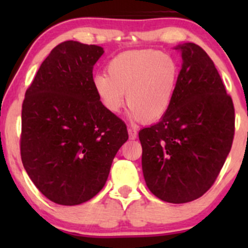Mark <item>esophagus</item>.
<instances>
[{"instance_id": "34e87169", "label": "esophagus", "mask_w": 248, "mask_h": 248, "mask_svg": "<svg viewBox=\"0 0 248 248\" xmlns=\"http://www.w3.org/2000/svg\"><path fill=\"white\" fill-rule=\"evenodd\" d=\"M128 135H129L130 140H135L136 136H138V132H136L135 128L128 127Z\"/></svg>"}]
</instances>
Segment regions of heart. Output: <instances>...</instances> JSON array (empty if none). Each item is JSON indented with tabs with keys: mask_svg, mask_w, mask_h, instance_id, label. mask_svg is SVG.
<instances>
[{
	"mask_svg": "<svg viewBox=\"0 0 248 248\" xmlns=\"http://www.w3.org/2000/svg\"><path fill=\"white\" fill-rule=\"evenodd\" d=\"M107 73L93 78L99 100L109 113L126 104L132 120L154 122L163 118L177 90L179 64L172 56L155 50L127 51L115 56Z\"/></svg>",
	"mask_w": 248,
	"mask_h": 248,
	"instance_id": "b5f03b06",
	"label": "heart"
}]
</instances>
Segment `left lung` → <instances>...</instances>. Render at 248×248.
<instances>
[{"instance_id":"left-lung-1","label":"left lung","mask_w":248,"mask_h":248,"mask_svg":"<svg viewBox=\"0 0 248 248\" xmlns=\"http://www.w3.org/2000/svg\"><path fill=\"white\" fill-rule=\"evenodd\" d=\"M182 53L177 90L168 112L139 133L148 189L182 204L205 193L218 177L234 136V107L215 64L195 43Z\"/></svg>"}]
</instances>
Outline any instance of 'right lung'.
<instances>
[{
  "instance_id": "obj_1",
  "label": "right lung",
  "mask_w": 248,
  "mask_h": 248,
  "mask_svg": "<svg viewBox=\"0 0 248 248\" xmlns=\"http://www.w3.org/2000/svg\"><path fill=\"white\" fill-rule=\"evenodd\" d=\"M102 53L98 45L61 43L25 92L22 163L37 189L61 205L94 197L128 140L124 122L102 106L93 87V66Z\"/></svg>"
}]
</instances>
